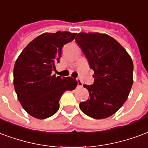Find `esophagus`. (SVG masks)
<instances>
[{
    "instance_id": "obj_1",
    "label": "esophagus",
    "mask_w": 148,
    "mask_h": 148,
    "mask_svg": "<svg viewBox=\"0 0 148 148\" xmlns=\"http://www.w3.org/2000/svg\"><path fill=\"white\" fill-rule=\"evenodd\" d=\"M77 86H78L79 87H83V83H82V81L79 79H77Z\"/></svg>"
}]
</instances>
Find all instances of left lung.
<instances>
[{
	"label": "left lung",
	"mask_w": 148,
	"mask_h": 148,
	"mask_svg": "<svg viewBox=\"0 0 148 148\" xmlns=\"http://www.w3.org/2000/svg\"><path fill=\"white\" fill-rule=\"evenodd\" d=\"M75 42L93 69L95 78L92 85H84L90 98L80 102L79 108L95 119L110 117L125 102L131 90V57L117 41L106 34L80 32Z\"/></svg>",
	"instance_id": "8db88e82"
}]
</instances>
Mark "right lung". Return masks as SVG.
Instances as JSON below:
<instances>
[{
    "instance_id": "1",
    "label": "right lung",
    "mask_w": 148,
    "mask_h": 148,
    "mask_svg": "<svg viewBox=\"0 0 148 148\" xmlns=\"http://www.w3.org/2000/svg\"><path fill=\"white\" fill-rule=\"evenodd\" d=\"M76 33H43L23 49L13 69L15 90L23 108L38 119L51 117L59 109V100L66 90H73L77 81L72 77L52 75L59 62L61 49Z\"/></svg>"
}]
</instances>
